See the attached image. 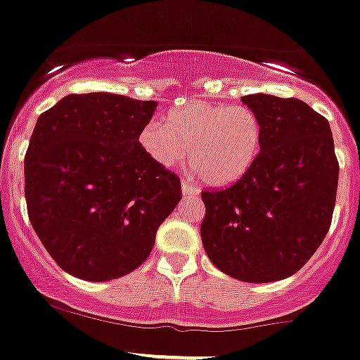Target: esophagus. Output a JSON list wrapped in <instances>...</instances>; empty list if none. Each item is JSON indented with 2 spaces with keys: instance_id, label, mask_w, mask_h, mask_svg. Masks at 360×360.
Wrapping results in <instances>:
<instances>
[{
  "instance_id": "esophagus-1",
  "label": "esophagus",
  "mask_w": 360,
  "mask_h": 360,
  "mask_svg": "<svg viewBox=\"0 0 360 360\" xmlns=\"http://www.w3.org/2000/svg\"><path fill=\"white\" fill-rule=\"evenodd\" d=\"M181 186H183V193L186 195V197H197L198 195V188L195 186L193 183H190L188 179H183Z\"/></svg>"
}]
</instances>
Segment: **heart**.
Here are the masks:
<instances>
[{"label":"heart","instance_id":"b5f03b06","mask_svg":"<svg viewBox=\"0 0 360 360\" xmlns=\"http://www.w3.org/2000/svg\"><path fill=\"white\" fill-rule=\"evenodd\" d=\"M139 146L155 165L169 169L184 160L212 186H226L244 176L262 146V121L246 105L195 100L170 109L163 124L148 123Z\"/></svg>","mask_w":360,"mask_h":360}]
</instances>
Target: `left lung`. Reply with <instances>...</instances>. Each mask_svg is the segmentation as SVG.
I'll list each match as a JSON object with an SVG mask.
<instances>
[{
  "label": "left lung",
  "instance_id": "left-lung-1",
  "mask_svg": "<svg viewBox=\"0 0 360 360\" xmlns=\"http://www.w3.org/2000/svg\"><path fill=\"white\" fill-rule=\"evenodd\" d=\"M262 121L251 169L219 190H202L200 225L209 260L246 283L292 276L329 232L340 163L329 121L297 98L250 95Z\"/></svg>",
  "mask_w": 360,
  "mask_h": 360
}]
</instances>
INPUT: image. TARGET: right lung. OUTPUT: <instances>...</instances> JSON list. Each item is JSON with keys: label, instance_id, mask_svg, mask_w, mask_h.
Masks as SVG:
<instances>
[{"label": "right lung", "instance_id": "1", "mask_svg": "<svg viewBox=\"0 0 360 360\" xmlns=\"http://www.w3.org/2000/svg\"><path fill=\"white\" fill-rule=\"evenodd\" d=\"M158 103L112 93L68 95L40 114L24 158L27 216L56 264L109 281L131 273L183 197L139 134Z\"/></svg>", "mask_w": 360, "mask_h": 360}]
</instances>
